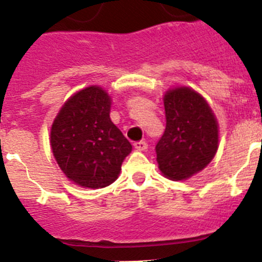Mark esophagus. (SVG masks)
I'll use <instances>...</instances> for the list:
<instances>
[{
	"mask_svg": "<svg viewBox=\"0 0 262 262\" xmlns=\"http://www.w3.org/2000/svg\"><path fill=\"white\" fill-rule=\"evenodd\" d=\"M134 147H135L136 151H145V149L148 148V144L147 142H144V140H140V142L134 143Z\"/></svg>",
	"mask_w": 262,
	"mask_h": 262,
	"instance_id": "34e87169",
	"label": "esophagus"
}]
</instances>
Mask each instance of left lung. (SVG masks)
Masks as SVG:
<instances>
[{
	"label": "left lung",
	"instance_id": "left-lung-1",
	"mask_svg": "<svg viewBox=\"0 0 262 262\" xmlns=\"http://www.w3.org/2000/svg\"><path fill=\"white\" fill-rule=\"evenodd\" d=\"M166 126L156 144L157 164L164 176L182 181L209 165L217 151L219 129L209 103L190 88L164 96Z\"/></svg>",
	"mask_w": 262,
	"mask_h": 262
}]
</instances>
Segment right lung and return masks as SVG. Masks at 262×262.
Wrapping results in <instances>:
<instances>
[{"label":"right lung","mask_w":262,"mask_h":262,"mask_svg":"<svg viewBox=\"0 0 262 262\" xmlns=\"http://www.w3.org/2000/svg\"><path fill=\"white\" fill-rule=\"evenodd\" d=\"M111 99L102 88L80 90L60 108L51 127L52 154L64 174L82 187L108 186L133 145L110 119Z\"/></svg>","instance_id":"1"}]
</instances>
